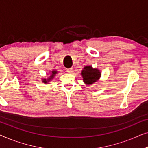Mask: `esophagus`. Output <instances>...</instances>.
Segmentation results:
<instances>
[{
    "label": "esophagus",
    "instance_id": "obj_1",
    "mask_svg": "<svg viewBox=\"0 0 148 148\" xmlns=\"http://www.w3.org/2000/svg\"><path fill=\"white\" fill-rule=\"evenodd\" d=\"M66 72H68L69 73H72L73 72V68L66 69Z\"/></svg>",
    "mask_w": 148,
    "mask_h": 148
}]
</instances>
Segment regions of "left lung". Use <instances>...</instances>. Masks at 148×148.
<instances>
[{"label": "left lung", "mask_w": 148, "mask_h": 148, "mask_svg": "<svg viewBox=\"0 0 148 148\" xmlns=\"http://www.w3.org/2000/svg\"><path fill=\"white\" fill-rule=\"evenodd\" d=\"M84 82L87 85L93 84L99 80L101 77L100 70L92 66H86L81 73Z\"/></svg>", "instance_id": "8db88e82"}]
</instances>
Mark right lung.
<instances>
[{
	"label": "right lung",
	"mask_w": 148,
	"mask_h": 148,
	"mask_svg": "<svg viewBox=\"0 0 148 148\" xmlns=\"http://www.w3.org/2000/svg\"><path fill=\"white\" fill-rule=\"evenodd\" d=\"M56 73H57V71H56V70L52 71L51 75H50L48 79H42V82L44 83V84H48V82H50V81L52 80V79L54 78V77L55 76V75Z\"/></svg>",
	"instance_id": "1"
}]
</instances>
